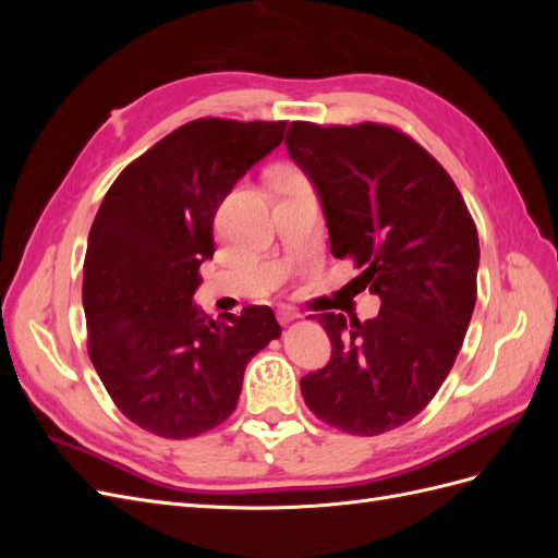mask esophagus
<instances>
[{
	"label": "esophagus",
	"instance_id": "1",
	"mask_svg": "<svg viewBox=\"0 0 558 558\" xmlns=\"http://www.w3.org/2000/svg\"><path fill=\"white\" fill-rule=\"evenodd\" d=\"M277 318L281 320V324H289V320L300 318V312H298V310H293V307H286V305H281V307L277 310Z\"/></svg>",
	"mask_w": 558,
	"mask_h": 558
}]
</instances>
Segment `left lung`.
<instances>
[{"label":"left lung","mask_w":558,"mask_h":558,"mask_svg":"<svg viewBox=\"0 0 558 558\" xmlns=\"http://www.w3.org/2000/svg\"><path fill=\"white\" fill-rule=\"evenodd\" d=\"M293 162L318 195L335 258L351 256L379 295L375 318L318 314L326 367L300 379L307 408L351 435L414 418L459 356L477 300L480 240L451 177L388 125L295 121Z\"/></svg>","instance_id":"8db88e82"}]
</instances>
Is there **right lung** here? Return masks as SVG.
I'll use <instances>...</instances> for the list:
<instances>
[{"mask_svg": "<svg viewBox=\"0 0 558 558\" xmlns=\"http://www.w3.org/2000/svg\"><path fill=\"white\" fill-rule=\"evenodd\" d=\"M286 123L199 118L118 174L83 265L88 353L132 424L185 440L232 414L246 363L281 326L269 307L211 318L193 293L214 256V216Z\"/></svg>", "mask_w": 558, "mask_h": 558, "instance_id": "1", "label": "right lung"}]
</instances>
